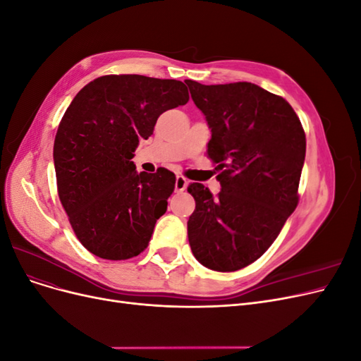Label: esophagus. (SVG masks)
Here are the masks:
<instances>
[{"mask_svg":"<svg viewBox=\"0 0 361 361\" xmlns=\"http://www.w3.org/2000/svg\"><path fill=\"white\" fill-rule=\"evenodd\" d=\"M187 187H188V180L183 176H176V180H174V190L179 192V191H183Z\"/></svg>","mask_w":361,"mask_h":361,"instance_id":"obj_1","label":"esophagus"}]
</instances>
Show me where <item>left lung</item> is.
I'll return each mask as SVG.
<instances>
[{"label":"left lung","mask_w":361,"mask_h":361,"mask_svg":"<svg viewBox=\"0 0 361 361\" xmlns=\"http://www.w3.org/2000/svg\"><path fill=\"white\" fill-rule=\"evenodd\" d=\"M185 84L211 129L207 155L221 171L216 197L202 183L188 187L195 200L188 241L203 267L241 269L276 241L298 204L304 129L283 97L256 84Z\"/></svg>","instance_id":"obj_1"}]
</instances>
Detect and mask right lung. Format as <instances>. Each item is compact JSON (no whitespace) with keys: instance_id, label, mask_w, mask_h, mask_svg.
<instances>
[{"instance_id":"right-lung-1","label":"right lung","mask_w":361,"mask_h":361,"mask_svg":"<svg viewBox=\"0 0 361 361\" xmlns=\"http://www.w3.org/2000/svg\"><path fill=\"white\" fill-rule=\"evenodd\" d=\"M187 87L143 75H105L78 92L54 141L60 202L80 243L97 257L138 256L167 211L174 174L137 173L134 152L158 117L185 105Z\"/></svg>"}]
</instances>
